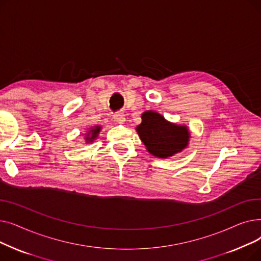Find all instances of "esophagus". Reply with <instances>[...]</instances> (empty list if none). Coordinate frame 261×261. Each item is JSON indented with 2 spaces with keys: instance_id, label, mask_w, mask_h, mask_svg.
Masks as SVG:
<instances>
[{
  "instance_id": "34e87169",
  "label": "esophagus",
  "mask_w": 261,
  "mask_h": 261,
  "mask_svg": "<svg viewBox=\"0 0 261 261\" xmlns=\"http://www.w3.org/2000/svg\"><path fill=\"white\" fill-rule=\"evenodd\" d=\"M114 120H115L116 122H118V123H123V122H125V120H126L125 114L121 113V112L115 113V114H114Z\"/></svg>"
}]
</instances>
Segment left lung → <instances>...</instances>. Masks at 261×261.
<instances>
[{
    "instance_id": "1",
    "label": "left lung",
    "mask_w": 261,
    "mask_h": 261,
    "mask_svg": "<svg viewBox=\"0 0 261 261\" xmlns=\"http://www.w3.org/2000/svg\"><path fill=\"white\" fill-rule=\"evenodd\" d=\"M136 132L147 151L161 159L181 152L188 146L190 138L186 126L170 122L154 111H146L142 114V122L136 127Z\"/></svg>"
}]
</instances>
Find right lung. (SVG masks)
Returning a JSON list of instances; mask_svg holds the SVG:
<instances>
[{"label": "right lung", "mask_w": 261, "mask_h": 261, "mask_svg": "<svg viewBox=\"0 0 261 261\" xmlns=\"http://www.w3.org/2000/svg\"><path fill=\"white\" fill-rule=\"evenodd\" d=\"M100 129H101L100 126H95V127L91 128V130L86 135V142L87 143H92L98 136V134L100 132Z\"/></svg>", "instance_id": "add662e5"}]
</instances>
